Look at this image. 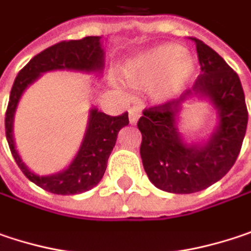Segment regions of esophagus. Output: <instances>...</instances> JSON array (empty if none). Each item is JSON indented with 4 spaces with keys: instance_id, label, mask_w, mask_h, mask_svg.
Instances as JSON below:
<instances>
[{
    "instance_id": "obj_1",
    "label": "esophagus",
    "mask_w": 251,
    "mask_h": 251,
    "mask_svg": "<svg viewBox=\"0 0 251 251\" xmlns=\"http://www.w3.org/2000/svg\"><path fill=\"white\" fill-rule=\"evenodd\" d=\"M130 123L131 124H135L137 123V120L140 118V110L138 108H130Z\"/></svg>"
}]
</instances>
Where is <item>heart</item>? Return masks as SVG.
<instances>
[{"instance_id": "1", "label": "heart", "mask_w": 251, "mask_h": 251, "mask_svg": "<svg viewBox=\"0 0 251 251\" xmlns=\"http://www.w3.org/2000/svg\"><path fill=\"white\" fill-rule=\"evenodd\" d=\"M123 74L135 85H149L158 80L154 96L160 101H169L187 88L196 75V63L181 47L161 44L127 60L123 64Z\"/></svg>"}]
</instances>
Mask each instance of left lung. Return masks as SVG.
<instances>
[{
  "label": "left lung",
  "mask_w": 251,
  "mask_h": 251,
  "mask_svg": "<svg viewBox=\"0 0 251 251\" xmlns=\"http://www.w3.org/2000/svg\"><path fill=\"white\" fill-rule=\"evenodd\" d=\"M194 41L201 74L180 99L143 110L137 127L140 154L150 181L160 190L188 194L210 187L234 166L247 128V105L237 73L203 41ZM193 95L207 97L219 111V127L201 148L186 146L175 127L181 102Z\"/></svg>",
  "instance_id": "left-lung-1"
}]
</instances>
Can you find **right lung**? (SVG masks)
<instances>
[{
    "mask_svg": "<svg viewBox=\"0 0 251 251\" xmlns=\"http://www.w3.org/2000/svg\"><path fill=\"white\" fill-rule=\"evenodd\" d=\"M100 40L101 37H84L81 40L61 41L45 48L44 51L31 58L29 63L18 73L11 88L5 113V135L11 154L28 180L54 194H80L99 184L107 169L108 157L116 146L117 134L124 126L128 124V113L126 111L121 116L113 117L93 108L84 141L73 163L67 170L47 177H40L28 170L15 150L12 138L14 113L24 90L45 71H101L104 65V52Z\"/></svg>",
    "mask_w": 251,
    "mask_h": 251,
    "instance_id": "add662e5",
    "label": "right lung"
}]
</instances>
